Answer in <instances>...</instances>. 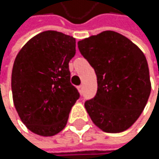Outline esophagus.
Instances as JSON below:
<instances>
[{"instance_id":"34e87169","label":"esophagus","mask_w":159,"mask_h":159,"mask_svg":"<svg viewBox=\"0 0 159 159\" xmlns=\"http://www.w3.org/2000/svg\"><path fill=\"white\" fill-rule=\"evenodd\" d=\"M77 89H78V91H79V93H83V86H82V85H80V86H79Z\"/></svg>"}]
</instances>
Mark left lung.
I'll return each instance as SVG.
<instances>
[{
    "label": "left lung",
    "mask_w": 159,
    "mask_h": 159,
    "mask_svg": "<svg viewBox=\"0 0 159 159\" xmlns=\"http://www.w3.org/2000/svg\"><path fill=\"white\" fill-rule=\"evenodd\" d=\"M78 48L97 76L96 95L85 103L90 119L106 133L128 130L142 113L151 93L144 53L111 30L79 41Z\"/></svg>",
    "instance_id": "left-lung-1"
}]
</instances>
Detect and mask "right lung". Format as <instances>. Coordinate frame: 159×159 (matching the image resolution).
I'll return each instance as SVG.
<instances>
[{
	"label": "right lung",
	"instance_id": "1",
	"mask_svg": "<svg viewBox=\"0 0 159 159\" xmlns=\"http://www.w3.org/2000/svg\"><path fill=\"white\" fill-rule=\"evenodd\" d=\"M75 43L72 36L47 30L30 39L15 58L11 74L14 106L25 127L38 135L60 133L79 98L69 70Z\"/></svg>",
	"mask_w": 159,
	"mask_h": 159
}]
</instances>
